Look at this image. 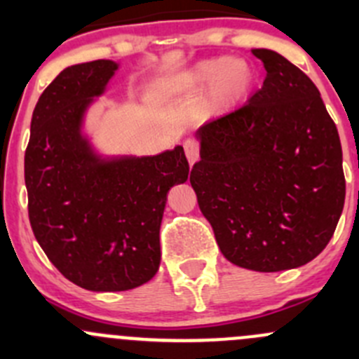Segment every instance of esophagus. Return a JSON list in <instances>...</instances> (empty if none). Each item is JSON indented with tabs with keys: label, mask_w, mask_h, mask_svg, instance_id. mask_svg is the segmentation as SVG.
Returning <instances> with one entry per match:
<instances>
[{
	"label": "esophagus",
	"mask_w": 359,
	"mask_h": 359,
	"mask_svg": "<svg viewBox=\"0 0 359 359\" xmlns=\"http://www.w3.org/2000/svg\"><path fill=\"white\" fill-rule=\"evenodd\" d=\"M184 151H186V156L189 159L191 165H193L194 161H198V158H200V144H198L196 140L187 139L186 142H184Z\"/></svg>",
	"instance_id": "1"
}]
</instances>
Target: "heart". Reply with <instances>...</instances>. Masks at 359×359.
<instances>
[{"mask_svg": "<svg viewBox=\"0 0 359 359\" xmlns=\"http://www.w3.org/2000/svg\"><path fill=\"white\" fill-rule=\"evenodd\" d=\"M208 81H212V102L215 106H231L252 88L253 72L243 59H210L198 64L186 78V85L193 88Z\"/></svg>", "mask_w": 359, "mask_h": 359, "instance_id": "obj_1", "label": "heart"}]
</instances>
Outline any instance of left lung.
<instances>
[{
  "label": "left lung",
  "instance_id": "obj_1",
  "mask_svg": "<svg viewBox=\"0 0 359 359\" xmlns=\"http://www.w3.org/2000/svg\"><path fill=\"white\" fill-rule=\"evenodd\" d=\"M252 53L267 72L262 88L198 130L189 180L224 257L276 273L313 260L334 236L342 147L309 76L273 50Z\"/></svg>",
  "mask_w": 359,
  "mask_h": 359
}]
</instances>
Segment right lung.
Masks as SVG:
<instances>
[{"mask_svg": "<svg viewBox=\"0 0 359 359\" xmlns=\"http://www.w3.org/2000/svg\"><path fill=\"white\" fill-rule=\"evenodd\" d=\"M116 64L64 69L32 112L24 158L32 233L50 262L78 287L132 290L158 273L166 194L186 182L180 146L158 156L97 161L79 135L83 111Z\"/></svg>", "mask_w": 359, "mask_h": 359, "instance_id": "1", "label": "right lung"}]
</instances>
